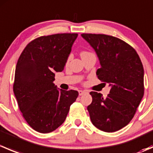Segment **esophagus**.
I'll return each mask as SVG.
<instances>
[{
    "instance_id": "34e87169",
    "label": "esophagus",
    "mask_w": 153,
    "mask_h": 153,
    "mask_svg": "<svg viewBox=\"0 0 153 153\" xmlns=\"http://www.w3.org/2000/svg\"><path fill=\"white\" fill-rule=\"evenodd\" d=\"M85 92H86V91H84V90H79V91H78V94H79V95H84Z\"/></svg>"
}]
</instances>
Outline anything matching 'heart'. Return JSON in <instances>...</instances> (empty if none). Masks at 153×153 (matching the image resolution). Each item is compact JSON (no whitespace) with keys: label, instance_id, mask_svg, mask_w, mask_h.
Listing matches in <instances>:
<instances>
[{"label":"heart","instance_id":"b5f03b06","mask_svg":"<svg viewBox=\"0 0 153 153\" xmlns=\"http://www.w3.org/2000/svg\"><path fill=\"white\" fill-rule=\"evenodd\" d=\"M88 53H89V52H85V51H83V52H81V56H82V55H86V54H88Z\"/></svg>","mask_w":153,"mask_h":153}]
</instances>
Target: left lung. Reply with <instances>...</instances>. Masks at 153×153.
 <instances>
[{
    "instance_id": "8db88e82",
    "label": "left lung",
    "mask_w": 153,
    "mask_h": 153,
    "mask_svg": "<svg viewBox=\"0 0 153 153\" xmlns=\"http://www.w3.org/2000/svg\"><path fill=\"white\" fill-rule=\"evenodd\" d=\"M96 52L101 68L98 79L111 86L109 94L90 92L87 106L92 124L106 132L126 126L143 96V67L136 51L122 40L103 34H81Z\"/></svg>"
}]
</instances>
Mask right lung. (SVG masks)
Here are the masks:
<instances>
[{
  "mask_svg": "<svg viewBox=\"0 0 153 153\" xmlns=\"http://www.w3.org/2000/svg\"><path fill=\"white\" fill-rule=\"evenodd\" d=\"M76 33L41 36L27 44L15 68L13 91L28 124L41 133L55 130L65 121L78 91L63 90L53 81L62 72Z\"/></svg>",
  "mask_w": 153,
  "mask_h": 153,
  "instance_id": "1",
  "label": "right lung"
}]
</instances>
